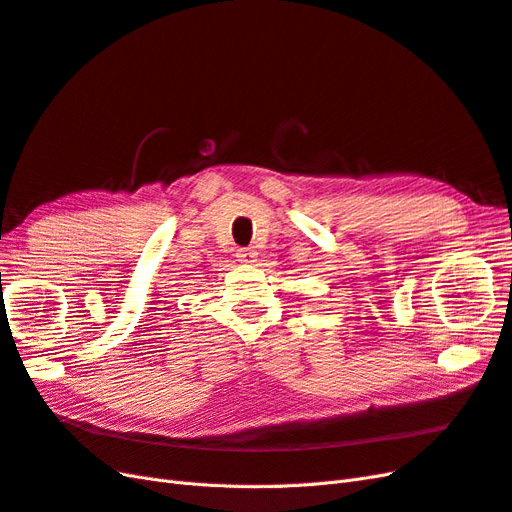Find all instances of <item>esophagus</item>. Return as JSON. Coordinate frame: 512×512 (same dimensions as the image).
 <instances>
[{
	"label": "esophagus",
	"mask_w": 512,
	"mask_h": 512,
	"mask_svg": "<svg viewBox=\"0 0 512 512\" xmlns=\"http://www.w3.org/2000/svg\"><path fill=\"white\" fill-rule=\"evenodd\" d=\"M236 257H238V261H242V264H253L257 253H255V248H238Z\"/></svg>",
	"instance_id": "obj_1"
}]
</instances>
